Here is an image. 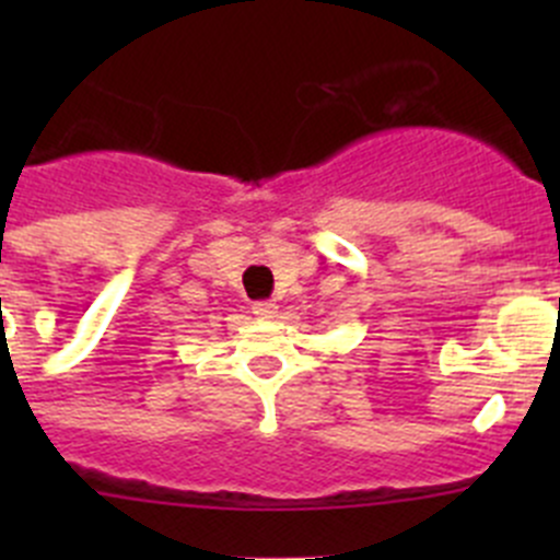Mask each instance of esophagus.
I'll return each instance as SVG.
<instances>
[{"label":"esophagus","instance_id":"34e87169","mask_svg":"<svg viewBox=\"0 0 560 560\" xmlns=\"http://www.w3.org/2000/svg\"><path fill=\"white\" fill-rule=\"evenodd\" d=\"M252 314L259 316V319H273V316L279 314V306H276L273 301H259L252 306Z\"/></svg>","mask_w":560,"mask_h":560}]
</instances>
